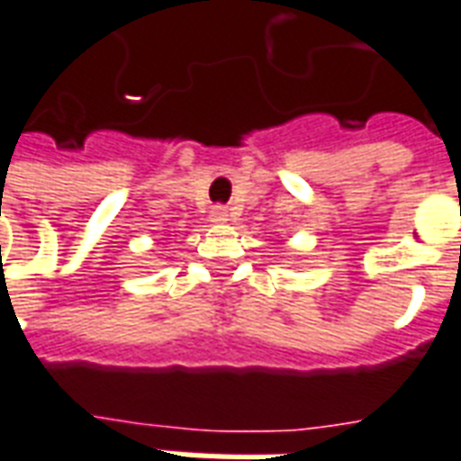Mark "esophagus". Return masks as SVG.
<instances>
[{
  "instance_id": "1",
  "label": "esophagus",
  "mask_w": 461,
  "mask_h": 461,
  "mask_svg": "<svg viewBox=\"0 0 461 461\" xmlns=\"http://www.w3.org/2000/svg\"><path fill=\"white\" fill-rule=\"evenodd\" d=\"M228 216H230V211H228L226 206H221V203L211 209V221H213V223H226Z\"/></svg>"
}]
</instances>
